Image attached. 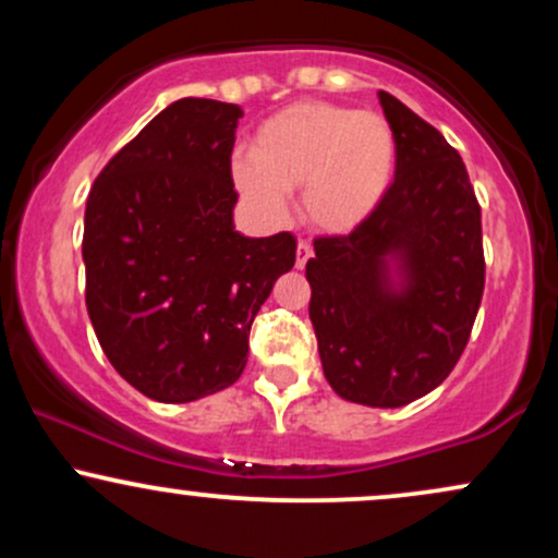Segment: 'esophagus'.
Listing matches in <instances>:
<instances>
[{
    "label": "esophagus",
    "instance_id": "obj_1",
    "mask_svg": "<svg viewBox=\"0 0 558 558\" xmlns=\"http://www.w3.org/2000/svg\"><path fill=\"white\" fill-rule=\"evenodd\" d=\"M310 257H312L310 241H299V246H296V267H299V270H304Z\"/></svg>",
    "mask_w": 558,
    "mask_h": 558
}]
</instances>
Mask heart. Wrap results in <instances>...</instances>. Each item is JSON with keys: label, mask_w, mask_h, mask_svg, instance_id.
Returning <instances> with one entry per match:
<instances>
[{"label": "heart", "mask_w": 558, "mask_h": 558, "mask_svg": "<svg viewBox=\"0 0 558 558\" xmlns=\"http://www.w3.org/2000/svg\"><path fill=\"white\" fill-rule=\"evenodd\" d=\"M396 133L377 112L330 101H296L254 133L248 159L233 162L243 202L267 220L301 189V215L325 233H349L375 215L393 183Z\"/></svg>", "instance_id": "1"}]
</instances>
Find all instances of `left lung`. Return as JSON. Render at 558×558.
Returning <instances> with one entry per match:
<instances>
[{"label": "left lung", "mask_w": 558, "mask_h": 558, "mask_svg": "<svg viewBox=\"0 0 558 558\" xmlns=\"http://www.w3.org/2000/svg\"><path fill=\"white\" fill-rule=\"evenodd\" d=\"M396 175L369 220L319 235L306 262L310 319L328 383L345 401L393 409L430 393L470 341L485 288L483 226L448 141L380 92Z\"/></svg>", "instance_id": "1"}]
</instances>
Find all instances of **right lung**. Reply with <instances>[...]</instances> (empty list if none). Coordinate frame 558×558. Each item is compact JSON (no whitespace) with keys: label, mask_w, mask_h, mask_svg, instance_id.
Here are the masks:
<instances>
[{"label":"right lung","mask_w":558,"mask_h":558,"mask_svg":"<svg viewBox=\"0 0 558 558\" xmlns=\"http://www.w3.org/2000/svg\"><path fill=\"white\" fill-rule=\"evenodd\" d=\"M239 105L178 99L114 155L83 217L86 310L112 367L149 399L233 386L248 332L296 239L233 228Z\"/></svg>","instance_id":"add662e5"}]
</instances>
